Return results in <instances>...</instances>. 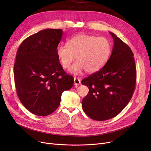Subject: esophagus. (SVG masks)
I'll return each mask as SVG.
<instances>
[{"label":"esophagus","instance_id":"obj_1","mask_svg":"<svg viewBox=\"0 0 151 151\" xmlns=\"http://www.w3.org/2000/svg\"><path fill=\"white\" fill-rule=\"evenodd\" d=\"M74 85L76 87H77L79 85L81 84V80L79 78H76V77H74Z\"/></svg>","mask_w":151,"mask_h":151}]
</instances>
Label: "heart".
Returning <instances> with one entry per match:
<instances>
[{"label":"heart","instance_id":"1","mask_svg":"<svg viewBox=\"0 0 151 151\" xmlns=\"http://www.w3.org/2000/svg\"><path fill=\"white\" fill-rule=\"evenodd\" d=\"M111 52V45L106 38L84 33L74 36L67 45H58L56 49L58 60L65 69L69 68L76 57L77 62L70 68L74 74L84 70L88 73L98 71L106 64Z\"/></svg>","mask_w":151,"mask_h":151}]
</instances>
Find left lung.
I'll use <instances>...</instances> for the list:
<instances>
[{
    "label": "left lung",
    "mask_w": 151,
    "mask_h": 151,
    "mask_svg": "<svg viewBox=\"0 0 151 151\" xmlns=\"http://www.w3.org/2000/svg\"><path fill=\"white\" fill-rule=\"evenodd\" d=\"M112 53L101 68L82 81L89 93L82 101L91 119L107 120L118 115L129 103L136 84V67L130 48L115 34Z\"/></svg>",
    "instance_id": "obj_1"
}]
</instances>
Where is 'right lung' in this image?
Listing matches in <instances>:
<instances>
[{
  "instance_id": "1",
  "label": "right lung",
  "mask_w": 151,
  "mask_h": 151,
  "mask_svg": "<svg viewBox=\"0 0 151 151\" xmlns=\"http://www.w3.org/2000/svg\"><path fill=\"white\" fill-rule=\"evenodd\" d=\"M63 35L61 29H46L31 35L18 48L14 76L18 98L38 116H47L60 105L61 95L74 84L59 62L56 49Z\"/></svg>"
}]
</instances>
